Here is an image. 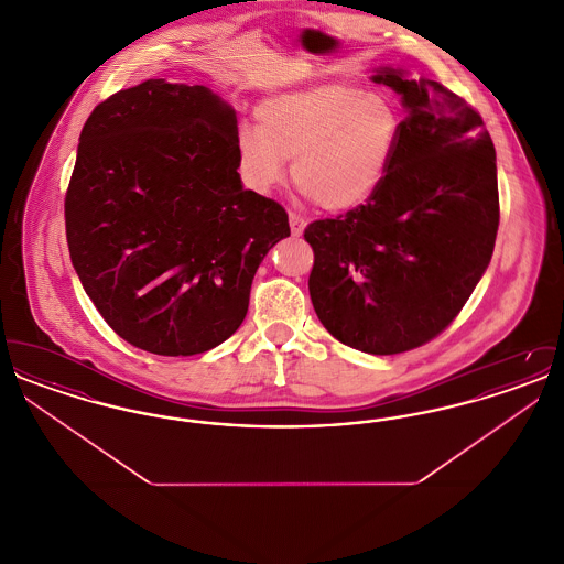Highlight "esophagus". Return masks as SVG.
I'll use <instances>...</instances> for the list:
<instances>
[{"mask_svg":"<svg viewBox=\"0 0 564 564\" xmlns=\"http://www.w3.org/2000/svg\"><path fill=\"white\" fill-rule=\"evenodd\" d=\"M290 228H292V235H294V237H300V235L304 232V228H306L304 217H300V215L290 212Z\"/></svg>","mask_w":564,"mask_h":564,"instance_id":"34e87169","label":"esophagus"}]
</instances>
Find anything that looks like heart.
Returning <instances> with one entry per match:
<instances>
[{
    "instance_id": "heart-1",
    "label": "heart",
    "mask_w": 564,
    "mask_h": 564,
    "mask_svg": "<svg viewBox=\"0 0 564 564\" xmlns=\"http://www.w3.org/2000/svg\"><path fill=\"white\" fill-rule=\"evenodd\" d=\"M402 134L398 106L382 93L323 84L269 97L258 127H242L237 152L247 184L258 192L292 177L317 207L343 214L382 186Z\"/></svg>"
}]
</instances>
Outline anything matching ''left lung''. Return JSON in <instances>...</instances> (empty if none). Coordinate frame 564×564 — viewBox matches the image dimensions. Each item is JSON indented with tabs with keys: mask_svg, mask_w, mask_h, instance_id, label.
Returning a JSON list of instances; mask_svg holds the SVG:
<instances>
[{
	"mask_svg": "<svg viewBox=\"0 0 564 564\" xmlns=\"http://www.w3.org/2000/svg\"><path fill=\"white\" fill-rule=\"evenodd\" d=\"M408 111L393 164L368 205L308 224V292L350 349L395 355L446 329L490 264L497 156L482 118L453 90L378 67Z\"/></svg>",
	"mask_w": 564,
	"mask_h": 564,
	"instance_id": "1",
	"label": "left lung"
}]
</instances>
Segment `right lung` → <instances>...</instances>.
<instances>
[{"label": "right lung", "instance_id": "obj_1", "mask_svg": "<svg viewBox=\"0 0 564 564\" xmlns=\"http://www.w3.org/2000/svg\"><path fill=\"white\" fill-rule=\"evenodd\" d=\"M237 111L200 84L145 80L88 116L65 196L82 288L154 355H198L241 325L251 281L290 237L285 209L242 188Z\"/></svg>", "mask_w": 564, "mask_h": 564}]
</instances>
